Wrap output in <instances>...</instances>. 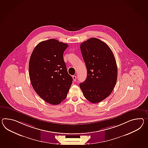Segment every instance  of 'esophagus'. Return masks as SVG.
Returning <instances> with one entry per match:
<instances>
[{"label":"esophagus","mask_w":148,"mask_h":148,"mask_svg":"<svg viewBox=\"0 0 148 148\" xmlns=\"http://www.w3.org/2000/svg\"><path fill=\"white\" fill-rule=\"evenodd\" d=\"M73 79L74 80V82H75L76 80V76L75 75H73L72 76Z\"/></svg>","instance_id":"esophagus-1"}]
</instances>
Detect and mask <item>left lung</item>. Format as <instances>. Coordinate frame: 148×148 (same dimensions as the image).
<instances>
[{
    "mask_svg": "<svg viewBox=\"0 0 148 148\" xmlns=\"http://www.w3.org/2000/svg\"><path fill=\"white\" fill-rule=\"evenodd\" d=\"M80 49L87 77L79 87L88 101L99 103L111 94L115 87L118 75L115 57L108 45L96 38L82 43Z\"/></svg>",
    "mask_w": 148,
    "mask_h": 148,
    "instance_id": "8db88e82",
    "label": "left lung"
}]
</instances>
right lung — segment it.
I'll use <instances>...</instances> for the list:
<instances>
[{
  "instance_id": "obj_1",
  "label": "right lung",
  "mask_w": 148,
  "mask_h": 148,
  "mask_svg": "<svg viewBox=\"0 0 148 148\" xmlns=\"http://www.w3.org/2000/svg\"><path fill=\"white\" fill-rule=\"evenodd\" d=\"M68 47L54 39L43 41L36 45L30 58L32 85L40 97L50 104L61 103L72 84L63 58Z\"/></svg>"
}]
</instances>
